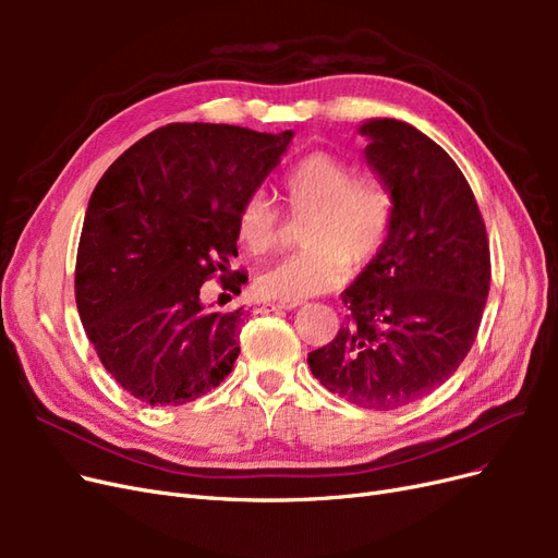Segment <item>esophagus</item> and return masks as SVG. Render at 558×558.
Segmentation results:
<instances>
[{"label":"esophagus","mask_w":558,"mask_h":558,"mask_svg":"<svg viewBox=\"0 0 558 558\" xmlns=\"http://www.w3.org/2000/svg\"><path fill=\"white\" fill-rule=\"evenodd\" d=\"M302 305V300H279L272 305V310H295Z\"/></svg>","instance_id":"1"}]
</instances>
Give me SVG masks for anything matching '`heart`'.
Here are the masks:
<instances>
[{"label":"heart","instance_id":"1","mask_svg":"<svg viewBox=\"0 0 558 558\" xmlns=\"http://www.w3.org/2000/svg\"><path fill=\"white\" fill-rule=\"evenodd\" d=\"M289 214L305 221V251L269 265L256 289L269 300H305L337 289L349 272L377 260L393 230L396 202L377 174H356L349 160L312 150L281 179ZM240 242L260 256L281 240V214L263 193L248 195L238 211Z\"/></svg>","mask_w":558,"mask_h":558}]
</instances>
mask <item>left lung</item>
Wrapping results in <instances>:
<instances>
[{"mask_svg": "<svg viewBox=\"0 0 558 558\" xmlns=\"http://www.w3.org/2000/svg\"><path fill=\"white\" fill-rule=\"evenodd\" d=\"M361 134L365 160L393 193V230L342 293L347 326L307 363L330 393L391 412L435 391L468 356L492 253L477 199L445 148L396 118L363 123Z\"/></svg>", "mask_w": 558, "mask_h": 558, "instance_id": "8db88e82", "label": "left lung"}]
</instances>
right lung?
Returning <instances> with one entry per match:
<instances>
[{
	"label": "right lung",
	"instance_id": "right-lung-1",
	"mask_svg": "<svg viewBox=\"0 0 558 558\" xmlns=\"http://www.w3.org/2000/svg\"><path fill=\"white\" fill-rule=\"evenodd\" d=\"M293 132L170 123L132 144L99 179L76 253V307L107 373L137 400L185 404L240 356L242 307L207 312L202 283L240 295L238 211Z\"/></svg>",
	"mask_w": 558,
	"mask_h": 558
}]
</instances>
